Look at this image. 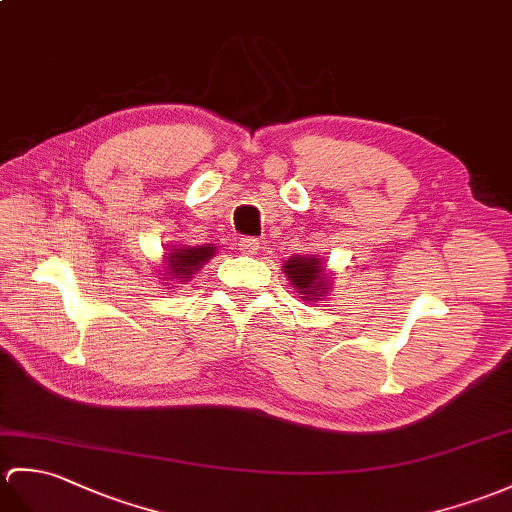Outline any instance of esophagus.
Returning a JSON list of instances; mask_svg holds the SVG:
<instances>
[{"mask_svg": "<svg viewBox=\"0 0 512 512\" xmlns=\"http://www.w3.org/2000/svg\"><path fill=\"white\" fill-rule=\"evenodd\" d=\"M237 246H240V253H244V255H255L259 251V242L255 240V237H242Z\"/></svg>", "mask_w": 512, "mask_h": 512, "instance_id": "esophagus-1", "label": "esophagus"}]
</instances>
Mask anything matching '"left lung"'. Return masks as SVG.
Instances as JSON below:
<instances>
[{"instance_id": "obj_1", "label": "left lung", "mask_w": 512, "mask_h": 512, "mask_svg": "<svg viewBox=\"0 0 512 512\" xmlns=\"http://www.w3.org/2000/svg\"><path fill=\"white\" fill-rule=\"evenodd\" d=\"M283 272L303 301H318L329 294L331 277L325 270L323 259L316 255L290 257L283 264Z\"/></svg>"}]
</instances>
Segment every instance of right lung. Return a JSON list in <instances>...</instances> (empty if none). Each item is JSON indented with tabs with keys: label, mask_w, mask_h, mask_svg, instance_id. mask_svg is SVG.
<instances>
[{
	"label": "right lung",
	"mask_w": 512,
	"mask_h": 512,
	"mask_svg": "<svg viewBox=\"0 0 512 512\" xmlns=\"http://www.w3.org/2000/svg\"><path fill=\"white\" fill-rule=\"evenodd\" d=\"M213 255H216V246L213 244L170 248V253H165V270H161L163 279L165 281L178 279L187 283Z\"/></svg>",
	"instance_id": "add662e5"
}]
</instances>
